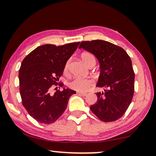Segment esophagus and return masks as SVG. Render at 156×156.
Here are the masks:
<instances>
[{
    "label": "esophagus",
    "mask_w": 156,
    "mask_h": 156,
    "mask_svg": "<svg viewBox=\"0 0 156 156\" xmlns=\"http://www.w3.org/2000/svg\"><path fill=\"white\" fill-rule=\"evenodd\" d=\"M78 94H80L81 96H83V97H85V96L87 95V93H84V92H80V91H77Z\"/></svg>",
    "instance_id": "esophagus-1"
}]
</instances>
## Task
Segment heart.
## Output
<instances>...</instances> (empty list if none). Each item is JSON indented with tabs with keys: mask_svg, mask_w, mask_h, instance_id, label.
I'll return each instance as SVG.
<instances>
[{
	"mask_svg": "<svg viewBox=\"0 0 156 156\" xmlns=\"http://www.w3.org/2000/svg\"><path fill=\"white\" fill-rule=\"evenodd\" d=\"M82 59L88 67H89V65L91 63L96 62L95 57L91 53H84V54H82ZM69 60H68L65 65L64 72H65V74H67L68 71H69ZM94 83V82L91 78H75L69 83V87L71 89H74V90L80 91V92H84V91L88 90L91 87H92Z\"/></svg>",
	"mask_w": 156,
	"mask_h": 156,
	"instance_id": "obj_1",
	"label": "heart"
}]
</instances>
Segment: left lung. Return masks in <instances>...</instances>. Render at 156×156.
<instances>
[{"label":"left lung","instance_id":"obj_1","mask_svg":"<svg viewBox=\"0 0 156 156\" xmlns=\"http://www.w3.org/2000/svg\"><path fill=\"white\" fill-rule=\"evenodd\" d=\"M79 48L92 53L99 62L97 101L90 109L100 120L112 122L125 114L134 93V74L131 58L121 47L101 40L83 41Z\"/></svg>","mask_w":156,"mask_h":156}]
</instances>
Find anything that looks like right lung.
Wrapping results in <instances>:
<instances>
[{"instance_id":"1","label":"right lung","mask_w":156,"mask_h":156,"mask_svg":"<svg viewBox=\"0 0 156 156\" xmlns=\"http://www.w3.org/2000/svg\"><path fill=\"white\" fill-rule=\"evenodd\" d=\"M80 43L43 44L32 51L21 63L19 83L22 103L37 122L50 124L56 121L65 111L69 97L76 94L75 91L63 88L51 95L50 89L57 84L66 62Z\"/></svg>"}]
</instances>
